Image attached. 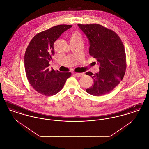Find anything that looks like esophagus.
<instances>
[{
  "label": "esophagus",
  "mask_w": 149,
  "mask_h": 149,
  "mask_svg": "<svg viewBox=\"0 0 149 149\" xmlns=\"http://www.w3.org/2000/svg\"><path fill=\"white\" fill-rule=\"evenodd\" d=\"M74 74L75 76H77V77H82L84 75L83 73H74Z\"/></svg>",
  "instance_id": "34e87169"
}]
</instances>
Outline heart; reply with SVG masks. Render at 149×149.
<instances>
[{
	"instance_id": "1",
	"label": "heart",
	"mask_w": 149,
	"mask_h": 149,
	"mask_svg": "<svg viewBox=\"0 0 149 149\" xmlns=\"http://www.w3.org/2000/svg\"><path fill=\"white\" fill-rule=\"evenodd\" d=\"M82 36L79 32L75 31L71 33L70 36V43L82 42Z\"/></svg>"
}]
</instances>
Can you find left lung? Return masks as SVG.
Masks as SVG:
<instances>
[{"label": "left lung", "mask_w": 149, "mask_h": 149, "mask_svg": "<svg viewBox=\"0 0 149 149\" xmlns=\"http://www.w3.org/2000/svg\"><path fill=\"white\" fill-rule=\"evenodd\" d=\"M79 27L89 42V54L97 59L99 71L86 75L93 79V84L86 92L94 96L111 92L123 79L126 69L124 45L113 31L98 24H81Z\"/></svg>", "instance_id": "obj_1"}]
</instances>
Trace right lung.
<instances>
[{
    "label": "right lung",
    "instance_id": "obj_1",
    "mask_svg": "<svg viewBox=\"0 0 149 149\" xmlns=\"http://www.w3.org/2000/svg\"><path fill=\"white\" fill-rule=\"evenodd\" d=\"M71 25L61 24L36 35L24 54L27 78L37 92L45 96L54 95L63 88L71 72H61L49 68L51 56L55 55L54 43Z\"/></svg>",
    "mask_w": 149,
    "mask_h": 149
}]
</instances>
